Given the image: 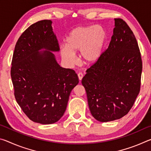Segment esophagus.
Instances as JSON below:
<instances>
[{
  "label": "esophagus",
  "instance_id": "1",
  "mask_svg": "<svg viewBox=\"0 0 151 151\" xmlns=\"http://www.w3.org/2000/svg\"><path fill=\"white\" fill-rule=\"evenodd\" d=\"M78 77L79 80L81 81L82 78H83V74L81 73H79L78 74Z\"/></svg>",
  "mask_w": 151,
  "mask_h": 151
}]
</instances>
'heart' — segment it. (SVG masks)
<instances>
[{
	"label": "heart",
	"mask_w": 151,
	"mask_h": 151,
	"mask_svg": "<svg viewBox=\"0 0 151 151\" xmlns=\"http://www.w3.org/2000/svg\"><path fill=\"white\" fill-rule=\"evenodd\" d=\"M106 39V30L101 25L77 27L66 37V46L60 47V55L65 63L73 65L77 62L75 53L80 52L83 62L91 65L101 58Z\"/></svg>",
	"instance_id": "obj_1"
}]
</instances>
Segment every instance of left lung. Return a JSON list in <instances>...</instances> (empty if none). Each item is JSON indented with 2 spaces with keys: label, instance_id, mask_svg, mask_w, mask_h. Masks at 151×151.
Segmentation results:
<instances>
[{
  "label": "left lung",
  "instance_id": "8db88e82",
  "mask_svg": "<svg viewBox=\"0 0 151 151\" xmlns=\"http://www.w3.org/2000/svg\"><path fill=\"white\" fill-rule=\"evenodd\" d=\"M142 68L133 32L123 20L115 19L108 48L82 79L94 119L109 122L126 115L139 93Z\"/></svg>",
  "mask_w": 151,
  "mask_h": 151
}]
</instances>
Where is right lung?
Wrapping results in <instances>:
<instances>
[{
    "label": "right lung",
    "mask_w": 151,
    "mask_h": 151,
    "mask_svg": "<svg viewBox=\"0 0 151 151\" xmlns=\"http://www.w3.org/2000/svg\"><path fill=\"white\" fill-rule=\"evenodd\" d=\"M50 20L38 21L15 45L11 75L14 96L25 114L42 124L59 121L71 91L78 85L75 71L60 66L53 52L60 50Z\"/></svg>",
    "instance_id": "add662e5"
}]
</instances>
